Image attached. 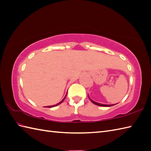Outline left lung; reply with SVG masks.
Wrapping results in <instances>:
<instances>
[{
  "instance_id": "obj_1",
  "label": "left lung",
  "mask_w": 151,
  "mask_h": 151,
  "mask_svg": "<svg viewBox=\"0 0 151 151\" xmlns=\"http://www.w3.org/2000/svg\"><path fill=\"white\" fill-rule=\"evenodd\" d=\"M89 97V96H88ZM89 99H90V101L93 102V104H96V105H97V106H105V107H109V106H114V105H115V104H100V103H98V102H95V101H93V100H91V99L89 97Z\"/></svg>"
}]
</instances>
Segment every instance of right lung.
I'll return each mask as SVG.
<instances>
[{"instance_id":"right-lung-1","label":"right lung","mask_w":151,"mask_h":151,"mask_svg":"<svg viewBox=\"0 0 151 151\" xmlns=\"http://www.w3.org/2000/svg\"><path fill=\"white\" fill-rule=\"evenodd\" d=\"M66 95H67V94H66ZM66 95H65V97H64V99H63V100L61 101V102H60L59 103H58V104H55V105H53V106H47V108H52V107H54V106H58V105H59V104H60L61 103H62V102L64 101V99H65V97H66Z\"/></svg>"}]
</instances>
